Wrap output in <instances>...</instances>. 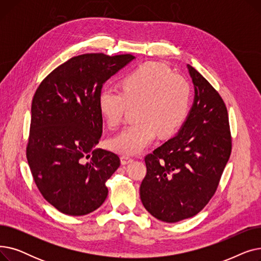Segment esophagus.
I'll use <instances>...</instances> for the list:
<instances>
[{
  "label": "esophagus",
  "instance_id": "obj_1",
  "mask_svg": "<svg viewBox=\"0 0 261 261\" xmlns=\"http://www.w3.org/2000/svg\"><path fill=\"white\" fill-rule=\"evenodd\" d=\"M132 162H133V159L130 158V156H127V155H121V156H120V163H121V165H127V164L132 163Z\"/></svg>",
  "mask_w": 261,
  "mask_h": 261
}]
</instances>
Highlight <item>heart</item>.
<instances>
[{
	"mask_svg": "<svg viewBox=\"0 0 261 261\" xmlns=\"http://www.w3.org/2000/svg\"><path fill=\"white\" fill-rule=\"evenodd\" d=\"M121 88L107 86L98 95L99 111L110 127L119 125L129 105L139 103V120L110 141L111 148L119 153H141L158 132L162 136L173 134L189 114V84L164 64L148 62L134 68L122 79Z\"/></svg>",
	"mask_w": 261,
	"mask_h": 261,
	"instance_id": "obj_1",
	"label": "heart"
}]
</instances>
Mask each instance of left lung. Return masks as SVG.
Returning <instances> with one entry per match:
<instances>
[{
	"mask_svg": "<svg viewBox=\"0 0 261 261\" xmlns=\"http://www.w3.org/2000/svg\"><path fill=\"white\" fill-rule=\"evenodd\" d=\"M195 97L176 134L145 158L140 187L148 213L167 223L194 217L214 196L230 155L228 116L221 96L187 64Z\"/></svg>",
	"mask_w": 261,
	"mask_h": 261,
	"instance_id": "8db88e82",
	"label": "left lung"
}]
</instances>
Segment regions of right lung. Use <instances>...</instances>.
Wrapping results in <instances>:
<instances>
[{"label":"right lung","mask_w":261,"mask_h":261,"mask_svg":"<svg viewBox=\"0 0 261 261\" xmlns=\"http://www.w3.org/2000/svg\"><path fill=\"white\" fill-rule=\"evenodd\" d=\"M134 59L80 55L55 68L35 93L27 161L40 193L62 214L88 215L108 196L106 182L120 161L96 147L102 133L98 95L107 80Z\"/></svg>","instance_id":"1"}]
</instances>
